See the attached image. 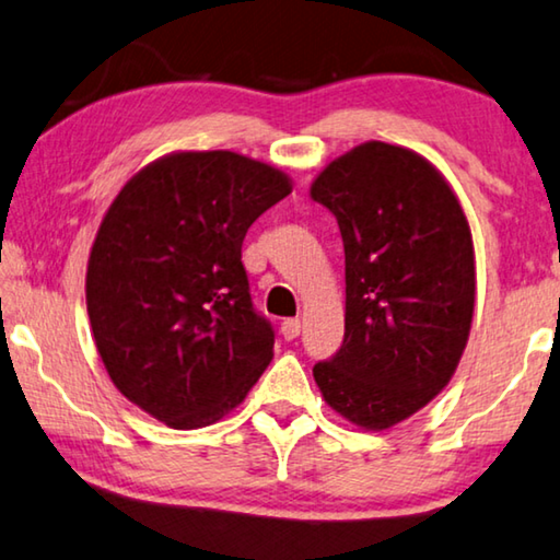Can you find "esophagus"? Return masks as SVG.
<instances>
[{
	"label": "esophagus",
	"instance_id": "34e87169",
	"mask_svg": "<svg viewBox=\"0 0 560 560\" xmlns=\"http://www.w3.org/2000/svg\"><path fill=\"white\" fill-rule=\"evenodd\" d=\"M301 334V322L299 318H283L281 322V336L287 341H291V339H296V336Z\"/></svg>",
	"mask_w": 560,
	"mask_h": 560
}]
</instances>
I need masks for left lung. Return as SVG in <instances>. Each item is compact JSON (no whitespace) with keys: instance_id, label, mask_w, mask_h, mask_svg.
I'll return each instance as SVG.
<instances>
[{"instance_id":"8db88e82","label":"left lung","mask_w":560,"mask_h":560,"mask_svg":"<svg viewBox=\"0 0 560 560\" xmlns=\"http://www.w3.org/2000/svg\"><path fill=\"white\" fill-rule=\"evenodd\" d=\"M308 197L339 221L346 254L343 343L314 366L324 401L363 431L431 404L464 357L476 254L464 207L413 149L363 141L328 162Z\"/></svg>"}]
</instances>
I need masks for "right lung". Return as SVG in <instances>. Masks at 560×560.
<instances>
[{
    "label": "right lung",
    "instance_id": "add662e5",
    "mask_svg": "<svg viewBox=\"0 0 560 560\" xmlns=\"http://www.w3.org/2000/svg\"><path fill=\"white\" fill-rule=\"evenodd\" d=\"M289 174L214 149L141 166L106 209L86 264V314L112 384L172 429L244 401L273 359L248 299V226L291 194Z\"/></svg>",
    "mask_w": 560,
    "mask_h": 560
}]
</instances>
